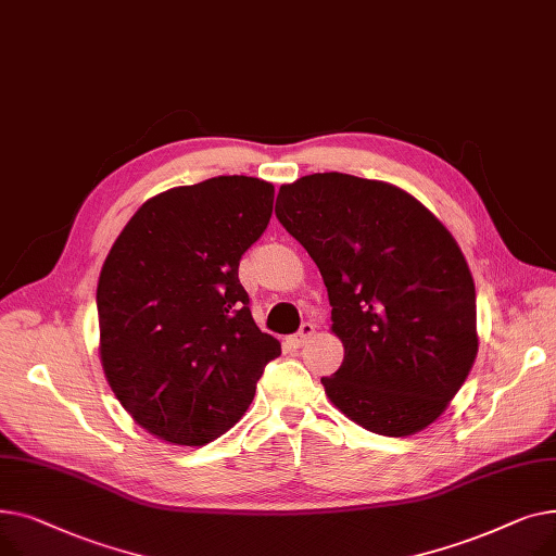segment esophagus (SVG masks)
I'll list each match as a JSON object with an SVG mask.
<instances>
[{
    "instance_id": "1",
    "label": "esophagus",
    "mask_w": 556,
    "mask_h": 556,
    "mask_svg": "<svg viewBox=\"0 0 556 556\" xmlns=\"http://www.w3.org/2000/svg\"><path fill=\"white\" fill-rule=\"evenodd\" d=\"M313 333H315V325H313V323H302L300 331H298V333H295V338H293V344L302 346V344H304Z\"/></svg>"
}]
</instances>
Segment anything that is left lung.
Instances as JSON below:
<instances>
[{"label": "left lung", "instance_id": "left-lung-1", "mask_svg": "<svg viewBox=\"0 0 556 556\" xmlns=\"http://www.w3.org/2000/svg\"><path fill=\"white\" fill-rule=\"evenodd\" d=\"M275 214L323 273L340 369L323 378L358 426L413 434L440 417L476 354V286L451 231L392 185L313 173L283 185Z\"/></svg>", "mask_w": 556, "mask_h": 556}]
</instances>
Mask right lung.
I'll use <instances>...</instances> for the list:
<instances>
[{
    "mask_svg": "<svg viewBox=\"0 0 556 556\" xmlns=\"http://www.w3.org/2000/svg\"><path fill=\"white\" fill-rule=\"evenodd\" d=\"M273 200L275 187L248 175L168 189L141 204L103 263L105 378L130 417L170 444L202 446L227 432L281 354L254 325L239 281Z\"/></svg>",
    "mask_w": 556,
    "mask_h": 556,
    "instance_id": "obj_1",
    "label": "right lung"
}]
</instances>
